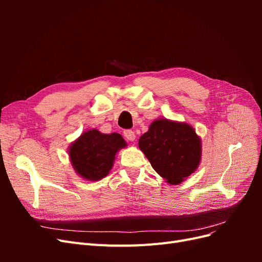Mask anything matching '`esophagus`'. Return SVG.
I'll use <instances>...</instances> for the list:
<instances>
[{"instance_id": "34e87169", "label": "esophagus", "mask_w": 262, "mask_h": 262, "mask_svg": "<svg viewBox=\"0 0 262 262\" xmlns=\"http://www.w3.org/2000/svg\"><path fill=\"white\" fill-rule=\"evenodd\" d=\"M123 136L126 140L129 141H134L136 140V133H134L132 130H124L123 131Z\"/></svg>"}]
</instances>
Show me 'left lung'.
<instances>
[{
  "label": "left lung",
  "instance_id": "1",
  "mask_svg": "<svg viewBox=\"0 0 262 262\" xmlns=\"http://www.w3.org/2000/svg\"><path fill=\"white\" fill-rule=\"evenodd\" d=\"M139 146L157 173L171 185L191 175L200 163V139L187 123L156 120L140 138Z\"/></svg>",
  "mask_w": 262,
  "mask_h": 262
}]
</instances>
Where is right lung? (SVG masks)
<instances>
[{"label":"right lung","instance_id":"1","mask_svg":"<svg viewBox=\"0 0 262 262\" xmlns=\"http://www.w3.org/2000/svg\"><path fill=\"white\" fill-rule=\"evenodd\" d=\"M125 142L119 133L102 134L97 130L84 132L70 148L74 169L89 180H99L112 169L115 155Z\"/></svg>","mask_w":262,"mask_h":262}]
</instances>
